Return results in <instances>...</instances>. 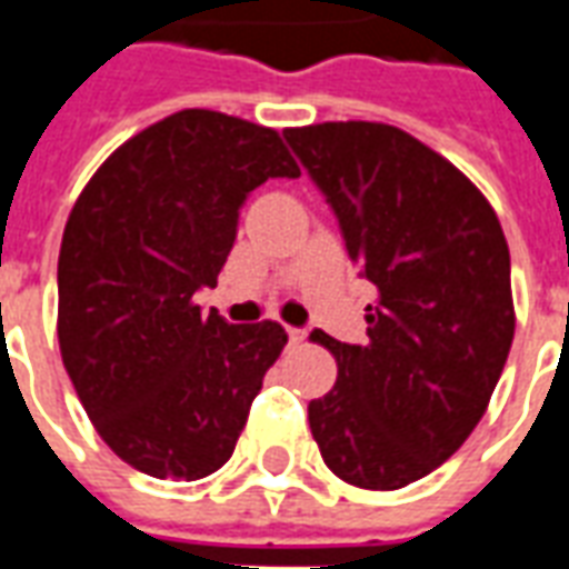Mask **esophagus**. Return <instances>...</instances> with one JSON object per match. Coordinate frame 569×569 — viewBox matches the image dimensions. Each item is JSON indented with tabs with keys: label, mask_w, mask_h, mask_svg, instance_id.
<instances>
[{
	"label": "esophagus",
	"mask_w": 569,
	"mask_h": 569,
	"mask_svg": "<svg viewBox=\"0 0 569 569\" xmlns=\"http://www.w3.org/2000/svg\"><path fill=\"white\" fill-rule=\"evenodd\" d=\"M286 332H289V341H292V345H301V341L308 338V332H305V329H296V326H289Z\"/></svg>",
	"instance_id": "34e87169"
}]
</instances>
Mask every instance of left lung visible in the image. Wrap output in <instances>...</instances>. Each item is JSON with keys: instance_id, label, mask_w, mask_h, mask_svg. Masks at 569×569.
<instances>
[{"instance_id": "1", "label": "left lung", "mask_w": 569, "mask_h": 569, "mask_svg": "<svg viewBox=\"0 0 569 569\" xmlns=\"http://www.w3.org/2000/svg\"><path fill=\"white\" fill-rule=\"evenodd\" d=\"M378 298L369 341L322 329L338 381L308 406L326 466L399 490L451 457L488 411L515 338L509 243L488 198L448 158L381 121L289 128Z\"/></svg>"}]
</instances>
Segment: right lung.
Masks as SVG:
<instances>
[{
	"label": "right lung",
	"mask_w": 569,
	"mask_h": 569,
	"mask_svg": "<svg viewBox=\"0 0 569 569\" xmlns=\"http://www.w3.org/2000/svg\"><path fill=\"white\" fill-rule=\"evenodd\" d=\"M301 173L280 133L182 109L118 146L69 212L57 259L60 357L93 429L151 478L228 463L289 335L200 313L234 247L240 207Z\"/></svg>",
	"instance_id": "add662e5"
}]
</instances>
